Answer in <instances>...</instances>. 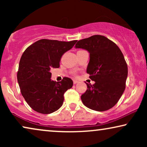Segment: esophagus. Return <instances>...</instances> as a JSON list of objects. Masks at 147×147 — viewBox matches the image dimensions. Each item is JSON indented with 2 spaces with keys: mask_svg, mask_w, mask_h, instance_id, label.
Wrapping results in <instances>:
<instances>
[{
  "mask_svg": "<svg viewBox=\"0 0 147 147\" xmlns=\"http://www.w3.org/2000/svg\"><path fill=\"white\" fill-rule=\"evenodd\" d=\"M73 82H74V84H76L77 83H78V80H74Z\"/></svg>",
  "mask_w": 147,
  "mask_h": 147,
  "instance_id": "34e87169",
  "label": "esophagus"
}]
</instances>
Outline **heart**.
<instances>
[{"label":"heart","instance_id":"obj_1","mask_svg":"<svg viewBox=\"0 0 147 147\" xmlns=\"http://www.w3.org/2000/svg\"><path fill=\"white\" fill-rule=\"evenodd\" d=\"M74 74H75V73H74Z\"/></svg>","mask_w":147,"mask_h":147}]
</instances>
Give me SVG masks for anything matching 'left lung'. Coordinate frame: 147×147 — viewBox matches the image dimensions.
<instances>
[{
    "label": "left lung",
    "instance_id": "left-lung-1",
    "mask_svg": "<svg viewBox=\"0 0 147 147\" xmlns=\"http://www.w3.org/2000/svg\"><path fill=\"white\" fill-rule=\"evenodd\" d=\"M76 48L90 53L87 73L95 84H87L81 96L86 107L103 112L116 105L126 88L128 66L121 50L111 40L96 35L78 41Z\"/></svg>",
    "mask_w": 147,
    "mask_h": 147
}]
</instances>
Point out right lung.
Wrapping results in <instances>:
<instances>
[{
  "label": "right lung",
  "instance_id": "right-lung-1",
  "mask_svg": "<svg viewBox=\"0 0 147 147\" xmlns=\"http://www.w3.org/2000/svg\"><path fill=\"white\" fill-rule=\"evenodd\" d=\"M76 41L43 39L24 51L20 59L17 80L22 96L35 111L51 114L63 104L64 93L72 87L73 81L67 77L61 82L51 80L50 70L59 67L61 56Z\"/></svg>",
  "mask_w": 147,
  "mask_h": 147
}]
</instances>
